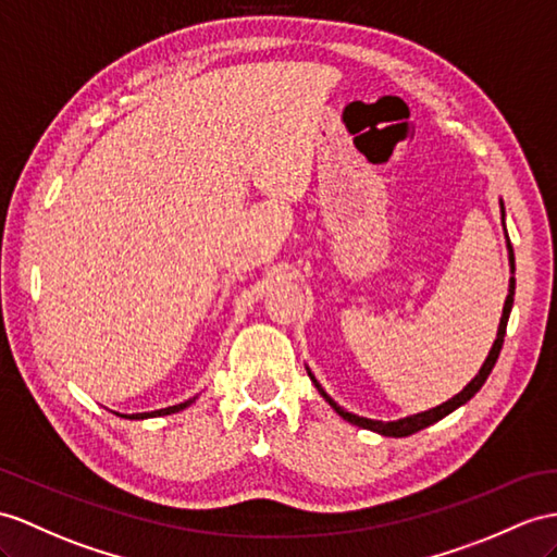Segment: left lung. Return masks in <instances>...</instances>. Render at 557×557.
<instances>
[{
	"label": "left lung",
	"mask_w": 557,
	"mask_h": 557,
	"mask_svg": "<svg viewBox=\"0 0 557 557\" xmlns=\"http://www.w3.org/2000/svg\"><path fill=\"white\" fill-rule=\"evenodd\" d=\"M500 222H504V226H506V208H504V200H500ZM506 240H508V234H506ZM508 264H510V274H515V255H512L510 240H508ZM512 295H515V278L510 276L508 297H506V305H504V314H500L496 341H494V345H492V349H490V357L484 359L480 373L474 375L472 381H470L463 389H460L456 397H451L449 401H444V404L435 406V409H430V411L413 413V416H406V418H399V420H387V423H385V420H373V418H363V416H357V413H349V411L343 409L341 404H335V401L329 397V392H325V389L319 385L314 373H311L309 369H307V373H309V377H311V383L317 385L319 395H321L325 401H329V404L333 406V411H335L337 416H343V418L347 420V423L359 425V428H363V430H373V432H377V435H385V437H409V435H413V432L423 430V428H428V425H432V423H437V420H442L444 416H449L451 411L458 409V406H463L466 401H470V399L482 389V385L486 383V377H490V373H492V369H494V363H496V359H498V355H500V347H504L506 325H508L510 309H512Z\"/></svg>",
	"instance_id": "obj_1"
}]
</instances>
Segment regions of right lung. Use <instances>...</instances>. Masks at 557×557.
Wrapping results in <instances>:
<instances>
[{"label":"right lung","instance_id":"add662e5","mask_svg":"<svg viewBox=\"0 0 557 557\" xmlns=\"http://www.w3.org/2000/svg\"><path fill=\"white\" fill-rule=\"evenodd\" d=\"M196 401V397L194 399H186V401H182V404H174V406H168V409H158V411H148V413H117L120 418H129V420H144V418H158V416H170V413H180V411H184L186 406H191Z\"/></svg>","mask_w":557,"mask_h":557}]
</instances>
